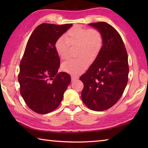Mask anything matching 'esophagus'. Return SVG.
I'll use <instances>...</instances> for the list:
<instances>
[{"instance_id": "esophagus-1", "label": "esophagus", "mask_w": 148, "mask_h": 148, "mask_svg": "<svg viewBox=\"0 0 148 148\" xmlns=\"http://www.w3.org/2000/svg\"><path fill=\"white\" fill-rule=\"evenodd\" d=\"M71 79L72 81H75V80H77V79H78V77H77L76 76H71Z\"/></svg>"}]
</instances>
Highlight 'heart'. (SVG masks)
I'll return each mask as SVG.
<instances>
[{
    "label": "heart",
    "instance_id": "heart-1",
    "mask_svg": "<svg viewBox=\"0 0 148 148\" xmlns=\"http://www.w3.org/2000/svg\"><path fill=\"white\" fill-rule=\"evenodd\" d=\"M70 45L77 46V54L80 57L64 62L62 68L68 73L77 75L87 69L90 62H93L99 57L103 46V38L97 29L75 26L55 43V49L62 60L69 58Z\"/></svg>",
    "mask_w": 148,
    "mask_h": 148
}]
</instances>
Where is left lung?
Returning a JSON list of instances; mask_svg holds the SVG:
<instances>
[{
  "mask_svg": "<svg viewBox=\"0 0 148 148\" xmlns=\"http://www.w3.org/2000/svg\"><path fill=\"white\" fill-rule=\"evenodd\" d=\"M101 32L102 51L86 74L79 77L84 87V103L91 110L104 111L121 98L128 82V56L121 36L105 22L89 24Z\"/></svg>",
  "mask_w": 148,
  "mask_h": 148,
  "instance_id": "obj_1",
  "label": "left lung"
}]
</instances>
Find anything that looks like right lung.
<instances>
[{
	"label": "right lung",
	"instance_id": "1",
	"mask_svg": "<svg viewBox=\"0 0 148 148\" xmlns=\"http://www.w3.org/2000/svg\"><path fill=\"white\" fill-rule=\"evenodd\" d=\"M72 24L42 23L32 32L20 62V92L30 109L40 114L56 110L71 82L66 72L58 73L60 59L55 43Z\"/></svg>",
	"mask_w": 148,
	"mask_h": 148
}]
</instances>
